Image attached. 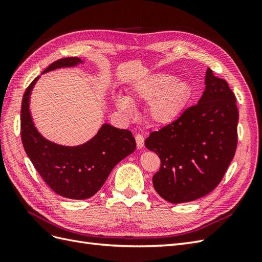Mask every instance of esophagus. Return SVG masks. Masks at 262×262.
I'll use <instances>...</instances> for the list:
<instances>
[{
  "label": "esophagus",
  "instance_id": "1",
  "mask_svg": "<svg viewBox=\"0 0 262 262\" xmlns=\"http://www.w3.org/2000/svg\"><path fill=\"white\" fill-rule=\"evenodd\" d=\"M136 142H137V146L138 148H142L144 146V137L142 134L138 133L136 136Z\"/></svg>",
  "mask_w": 262,
  "mask_h": 262
}]
</instances>
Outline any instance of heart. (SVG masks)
Instances as JSON below:
<instances>
[{
	"label": "heart",
	"mask_w": 262,
	"mask_h": 262,
	"mask_svg": "<svg viewBox=\"0 0 262 262\" xmlns=\"http://www.w3.org/2000/svg\"><path fill=\"white\" fill-rule=\"evenodd\" d=\"M190 92V85L186 81L173 80L167 74H155L134 87L131 98L148 102L147 115L154 123L168 124L184 112ZM116 102L124 112H131V101L126 97L118 96Z\"/></svg>",
	"instance_id": "obj_1"
}]
</instances>
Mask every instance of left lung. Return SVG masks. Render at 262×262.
Returning a JSON list of instances; mask_svg holds the SVG:
<instances>
[{
    "label": "left lung",
    "instance_id": "1",
    "mask_svg": "<svg viewBox=\"0 0 262 262\" xmlns=\"http://www.w3.org/2000/svg\"><path fill=\"white\" fill-rule=\"evenodd\" d=\"M198 104L152 131L145 146L161 160L153 176L156 192L170 203L209 194L223 179L237 147L238 109L227 82L208 69Z\"/></svg>",
    "mask_w": 262,
    "mask_h": 262
}]
</instances>
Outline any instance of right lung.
Masks as SVG:
<instances>
[{"label":"right lung","instance_id":"add662e5","mask_svg":"<svg viewBox=\"0 0 262 262\" xmlns=\"http://www.w3.org/2000/svg\"><path fill=\"white\" fill-rule=\"evenodd\" d=\"M82 63L80 58L54 61L42 73ZM39 76L24 94L20 134L25 152L39 175L55 193L68 199H89L105 184L115 166L136 149L131 131L104 124L91 141L80 146H62L46 140L36 129L29 112V98Z\"/></svg>","mask_w":262,"mask_h":262}]
</instances>
